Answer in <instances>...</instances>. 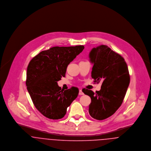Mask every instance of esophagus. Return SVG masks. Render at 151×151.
<instances>
[{
	"label": "esophagus",
	"instance_id": "34e87169",
	"mask_svg": "<svg viewBox=\"0 0 151 151\" xmlns=\"http://www.w3.org/2000/svg\"><path fill=\"white\" fill-rule=\"evenodd\" d=\"M79 95H84V93H83V92L82 91L81 89L79 90Z\"/></svg>",
	"mask_w": 151,
	"mask_h": 151
}]
</instances>
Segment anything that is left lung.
Returning a JSON list of instances; mask_svg holds the SVG:
<instances>
[{
    "label": "left lung",
    "instance_id": "1",
    "mask_svg": "<svg viewBox=\"0 0 151 151\" xmlns=\"http://www.w3.org/2000/svg\"><path fill=\"white\" fill-rule=\"evenodd\" d=\"M89 58L93 65L91 77L95 82H102V86L95 93L87 89L83 92L91 99L89 114L102 120L113 115L121 106L129 86V72L124 58L106 45L92 48Z\"/></svg>",
    "mask_w": 151,
    "mask_h": 151
}]
</instances>
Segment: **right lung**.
Segmentation results:
<instances>
[{
	"label": "right lung",
	"instance_id": "add662e5",
	"mask_svg": "<svg viewBox=\"0 0 151 151\" xmlns=\"http://www.w3.org/2000/svg\"><path fill=\"white\" fill-rule=\"evenodd\" d=\"M84 49L83 45L53 47L41 52L29 63L27 88L35 108L47 118H63L67 108L77 97V88L64 91L58 81L65 77L67 65Z\"/></svg>",
	"mask_w": 151,
	"mask_h": 151
}]
</instances>
